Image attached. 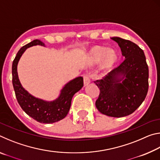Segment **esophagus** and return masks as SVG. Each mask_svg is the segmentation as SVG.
<instances>
[{"label":"esophagus","mask_w":160,"mask_h":160,"mask_svg":"<svg viewBox=\"0 0 160 160\" xmlns=\"http://www.w3.org/2000/svg\"><path fill=\"white\" fill-rule=\"evenodd\" d=\"M90 82V76H89L88 74L84 75V85H85V86L88 85Z\"/></svg>","instance_id":"esophagus-1"}]
</instances>
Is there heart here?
<instances>
[{"label": "heart", "mask_w": 160, "mask_h": 160, "mask_svg": "<svg viewBox=\"0 0 160 160\" xmlns=\"http://www.w3.org/2000/svg\"><path fill=\"white\" fill-rule=\"evenodd\" d=\"M94 58L96 61L102 59V66L104 68H109L112 66L116 61V56L113 51H108L104 48H99L95 50Z\"/></svg>", "instance_id": "1"}]
</instances>
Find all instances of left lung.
Segmentation results:
<instances>
[{"mask_svg": "<svg viewBox=\"0 0 160 160\" xmlns=\"http://www.w3.org/2000/svg\"><path fill=\"white\" fill-rule=\"evenodd\" d=\"M111 39L117 43L124 59L103 79L94 81L100 89L95 105L102 114L120 118L133 113L145 100L149 70L145 53L137 44L118 37Z\"/></svg>", "mask_w": 160, "mask_h": 160, "instance_id": "8db88e82", "label": "left lung"}]
</instances>
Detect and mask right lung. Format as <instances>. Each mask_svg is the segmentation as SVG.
Masks as SVG:
<instances>
[{
  "mask_svg": "<svg viewBox=\"0 0 160 160\" xmlns=\"http://www.w3.org/2000/svg\"><path fill=\"white\" fill-rule=\"evenodd\" d=\"M37 45L45 47L44 43L35 39L19 50L12 62V85L19 104L27 114L39 123H53L67 116L72 97L83 87V78H75L67 82L62 88L59 96L53 101H46L32 95L21 85L18 74V64L27 48Z\"/></svg>",
  "mask_w": 160,
  "mask_h": 160,
  "instance_id": "1",
  "label": "right lung"
}]
</instances>
